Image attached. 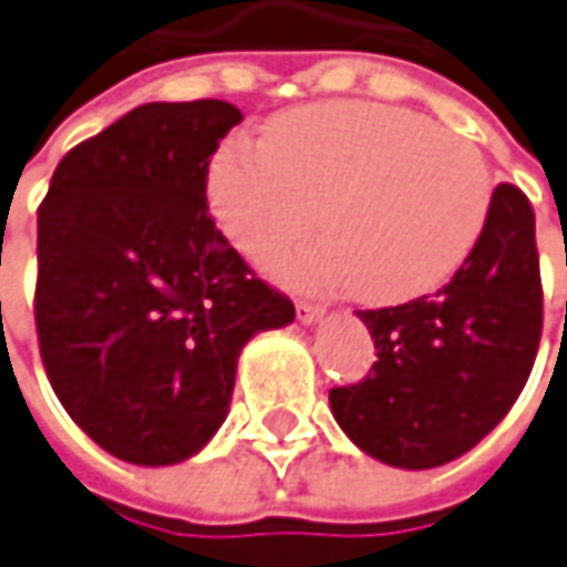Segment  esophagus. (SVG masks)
Returning a JSON list of instances; mask_svg holds the SVG:
<instances>
[{
	"label": "esophagus",
	"instance_id": "obj_1",
	"mask_svg": "<svg viewBox=\"0 0 567 567\" xmlns=\"http://www.w3.org/2000/svg\"><path fill=\"white\" fill-rule=\"evenodd\" d=\"M326 316V307H319V303H310V300H298V319L303 326H313Z\"/></svg>",
	"mask_w": 567,
	"mask_h": 567
}]
</instances>
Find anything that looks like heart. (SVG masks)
Listing matches in <instances>:
<instances>
[{"label": "heart", "mask_w": 567, "mask_h": 567, "mask_svg": "<svg viewBox=\"0 0 567 567\" xmlns=\"http://www.w3.org/2000/svg\"><path fill=\"white\" fill-rule=\"evenodd\" d=\"M207 198L219 229L254 260L326 219L332 235L279 260V276L403 303L437 291L465 264L491 214L494 179L468 138L415 111L322 102L279 114L267 138H229L207 173Z\"/></svg>", "instance_id": "1"}]
</instances>
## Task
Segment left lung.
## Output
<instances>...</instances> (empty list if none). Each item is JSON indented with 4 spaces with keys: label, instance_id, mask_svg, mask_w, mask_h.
Returning a JSON list of instances; mask_svg holds the SVG:
<instances>
[{
    "label": "left lung",
    "instance_id": "left-lung-1",
    "mask_svg": "<svg viewBox=\"0 0 567 567\" xmlns=\"http://www.w3.org/2000/svg\"><path fill=\"white\" fill-rule=\"evenodd\" d=\"M357 316L379 363L360 384L329 391L338 425L396 468L460 460L509 413L540 348V257L525 192L494 188L484 233L434 298Z\"/></svg>",
    "mask_w": 567,
    "mask_h": 567
}]
</instances>
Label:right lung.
<instances>
[{"instance_id": "1", "label": "right lung", "mask_w": 567, "mask_h": 567, "mask_svg": "<svg viewBox=\"0 0 567 567\" xmlns=\"http://www.w3.org/2000/svg\"><path fill=\"white\" fill-rule=\"evenodd\" d=\"M241 111L148 102L61 157L37 217V334L61 406L111 456L173 465L229 413L238 353L295 303L207 214Z\"/></svg>"}]
</instances>
